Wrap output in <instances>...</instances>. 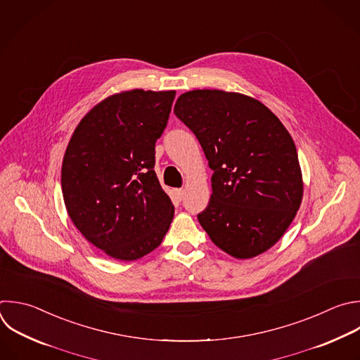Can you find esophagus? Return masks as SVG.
<instances>
[{
  "mask_svg": "<svg viewBox=\"0 0 360 360\" xmlns=\"http://www.w3.org/2000/svg\"><path fill=\"white\" fill-rule=\"evenodd\" d=\"M184 195H185V191L184 189H175V196L178 200H182L184 199Z\"/></svg>",
  "mask_w": 360,
  "mask_h": 360,
  "instance_id": "34e87169",
  "label": "esophagus"
}]
</instances>
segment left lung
<instances>
[{
	"mask_svg": "<svg viewBox=\"0 0 360 360\" xmlns=\"http://www.w3.org/2000/svg\"><path fill=\"white\" fill-rule=\"evenodd\" d=\"M175 115L196 136L212 175V196L198 220L236 259L256 257L285 233L302 200L295 144L259 100L223 90L181 94Z\"/></svg>",
	"mask_w": 360,
	"mask_h": 360,
	"instance_id": "obj_1",
	"label": "left lung"
}]
</instances>
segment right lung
<instances>
[{
	"label": "right lung",
	"instance_id": "1",
	"mask_svg": "<svg viewBox=\"0 0 360 360\" xmlns=\"http://www.w3.org/2000/svg\"><path fill=\"white\" fill-rule=\"evenodd\" d=\"M175 90L136 89L104 98L76 127L62 164L66 210L107 256L131 262L157 249L174 219L155 165Z\"/></svg>",
	"mask_w": 360,
	"mask_h": 360
}]
</instances>
